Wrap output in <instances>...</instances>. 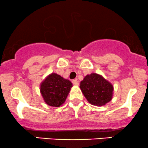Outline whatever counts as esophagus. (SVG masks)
I'll return each mask as SVG.
<instances>
[{
    "label": "esophagus",
    "instance_id": "obj_1",
    "mask_svg": "<svg viewBox=\"0 0 148 148\" xmlns=\"http://www.w3.org/2000/svg\"><path fill=\"white\" fill-rule=\"evenodd\" d=\"M72 82H73V84L75 86H78L79 85V82L77 81V79H73L72 81Z\"/></svg>",
    "mask_w": 148,
    "mask_h": 148
}]
</instances>
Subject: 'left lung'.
<instances>
[{
	"label": "left lung",
	"mask_w": 148,
	"mask_h": 148,
	"mask_svg": "<svg viewBox=\"0 0 148 148\" xmlns=\"http://www.w3.org/2000/svg\"><path fill=\"white\" fill-rule=\"evenodd\" d=\"M79 88L88 102L95 106H103L112 99L114 86L101 75H87Z\"/></svg>",
	"instance_id": "1"
}]
</instances>
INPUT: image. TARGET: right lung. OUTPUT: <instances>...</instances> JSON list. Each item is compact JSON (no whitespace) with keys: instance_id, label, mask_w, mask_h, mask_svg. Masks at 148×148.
<instances>
[{"instance_id":"obj_1","label":"right lung","mask_w":148,"mask_h":148,"mask_svg":"<svg viewBox=\"0 0 148 148\" xmlns=\"http://www.w3.org/2000/svg\"><path fill=\"white\" fill-rule=\"evenodd\" d=\"M73 84L56 73L49 75L40 86L44 101L49 106L60 107L65 102Z\"/></svg>"}]
</instances>
